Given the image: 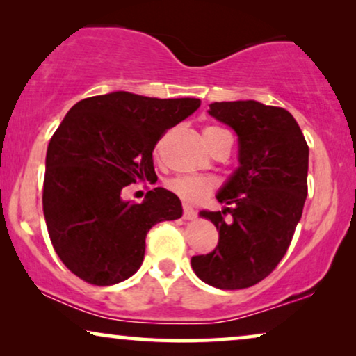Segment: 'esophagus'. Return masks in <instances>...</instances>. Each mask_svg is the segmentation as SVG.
I'll return each instance as SVG.
<instances>
[{"instance_id":"34e87169","label":"esophagus","mask_w":356,"mask_h":356,"mask_svg":"<svg viewBox=\"0 0 356 356\" xmlns=\"http://www.w3.org/2000/svg\"><path fill=\"white\" fill-rule=\"evenodd\" d=\"M183 218L184 220H194L196 218V211L188 204H183Z\"/></svg>"}]
</instances>
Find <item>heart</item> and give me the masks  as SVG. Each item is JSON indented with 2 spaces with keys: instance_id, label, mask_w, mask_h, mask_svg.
<instances>
[{
  "instance_id": "b5f03b06",
  "label": "heart",
  "mask_w": 356,
  "mask_h": 356,
  "mask_svg": "<svg viewBox=\"0 0 356 356\" xmlns=\"http://www.w3.org/2000/svg\"><path fill=\"white\" fill-rule=\"evenodd\" d=\"M225 133V129L213 124L204 128V138H206L207 144L211 145V147L217 140L218 136ZM168 188L170 191H173L178 197H181L183 201L197 204L211 196L213 188H216V181L209 177H202V175H179V177L170 179Z\"/></svg>"
}]
</instances>
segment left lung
I'll return each mask as SVG.
<instances>
[{
    "mask_svg": "<svg viewBox=\"0 0 356 356\" xmlns=\"http://www.w3.org/2000/svg\"><path fill=\"white\" fill-rule=\"evenodd\" d=\"M209 113L235 129L240 167L217 196L227 207L199 212L216 225L218 245L206 256H194L191 266L217 289H248L264 280L289 250L308 194L309 149L282 106L216 102Z\"/></svg>",
    "mask_w": 356,
    "mask_h": 356,
    "instance_id": "obj_1",
    "label": "left lung"
}]
</instances>
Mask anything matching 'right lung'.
<instances>
[{"instance_id":"obj_1","label":"right lung","mask_w":356,"mask_h":356,"mask_svg":"<svg viewBox=\"0 0 356 356\" xmlns=\"http://www.w3.org/2000/svg\"><path fill=\"white\" fill-rule=\"evenodd\" d=\"M199 105V99L113 92L67 111L48 144L42 201L51 245L81 280L99 286L126 280L143 264L150 228L183 216L178 196L163 188L140 204L123 201L121 191L157 178L155 145Z\"/></svg>"}]
</instances>
